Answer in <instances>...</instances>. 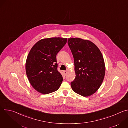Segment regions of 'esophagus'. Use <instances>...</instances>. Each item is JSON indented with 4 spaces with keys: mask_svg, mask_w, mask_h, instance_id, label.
Wrapping results in <instances>:
<instances>
[{
    "mask_svg": "<svg viewBox=\"0 0 128 128\" xmlns=\"http://www.w3.org/2000/svg\"><path fill=\"white\" fill-rule=\"evenodd\" d=\"M68 71H69V70H68V69H67L66 70L63 71V73H64V74L65 75H66V74H67V73L68 72Z\"/></svg>",
    "mask_w": 128,
    "mask_h": 128,
    "instance_id": "esophagus-1",
    "label": "esophagus"
}]
</instances>
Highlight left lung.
I'll list each match as a JSON object with an SVG mask.
<instances>
[{
	"label": "left lung",
	"instance_id": "1",
	"mask_svg": "<svg viewBox=\"0 0 128 128\" xmlns=\"http://www.w3.org/2000/svg\"><path fill=\"white\" fill-rule=\"evenodd\" d=\"M74 58L76 78L71 82L72 90L88 97L95 93L103 82L105 67L102 54L92 42L80 38L68 39Z\"/></svg>",
	"mask_w": 128,
	"mask_h": 128
}]
</instances>
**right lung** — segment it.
Instances as JSON below:
<instances>
[{"label":"right lung","mask_w":128,"mask_h":128,"mask_svg":"<svg viewBox=\"0 0 128 128\" xmlns=\"http://www.w3.org/2000/svg\"><path fill=\"white\" fill-rule=\"evenodd\" d=\"M67 38L42 39L31 48L26 63V74L33 88L43 94L58 90L63 77L57 69L56 56L65 45Z\"/></svg>","instance_id":"add662e5"}]
</instances>
